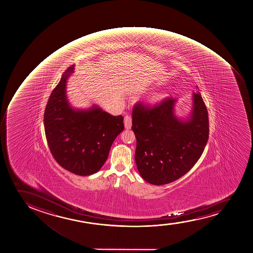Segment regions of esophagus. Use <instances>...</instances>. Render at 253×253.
Listing matches in <instances>:
<instances>
[{
	"label": "esophagus",
	"instance_id": "obj_1",
	"mask_svg": "<svg viewBox=\"0 0 253 253\" xmlns=\"http://www.w3.org/2000/svg\"><path fill=\"white\" fill-rule=\"evenodd\" d=\"M124 123H125V127L126 129H130L132 127V119L130 116H125V120H124Z\"/></svg>",
	"mask_w": 253,
	"mask_h": 253
}]
</instances>
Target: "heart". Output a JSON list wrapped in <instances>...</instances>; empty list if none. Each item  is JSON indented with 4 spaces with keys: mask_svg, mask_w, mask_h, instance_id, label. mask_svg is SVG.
Segmentation results:
<instances>
[{
    "mask_svg": "<svg viewBox=\"0 0 253 253\" xmlns=\"http://www.w3.org/2000/svg\"><path fill=\"white\" fill-rule=\"evenodd\" d=\"M168 97V93L165 91H157L151 92L145 98V103L149 107H155L162 103Z\"/></svg>",
    "mask_w": 253,
    "mask_h": 253,
    "instance_id": "1",
    "label": "heart"
}]
</instances>
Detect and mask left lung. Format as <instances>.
<instances>
[{"label": "left lung", "instance_id": "8db88e82", "mask_svg": "<svg viewBox=\"0 0 253 253\" xmlns=\"http://www.w3.org/2000/svg\"><path fill=\"white\" fill-rule=\"evenodd\" d=\"M177 101L168 98L152 109L142 104L133 108L134 158L139 175L151 184H168L182 177L199 161L207 144L209 116L200 92H193L192 108L185 116L176 114Z\"/></svg>", "mask_w": 253, "mask_h": 253}]
</instances>
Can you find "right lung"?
<instances>
[{"instance_id":"right-lung-1","label":"right lung","mask_w":253,"mask_h":253,"mask_svg":"<svg viewBox=\"0 0 253 253\" xmlns=\"http://www.w3.org/2000/svg\"><path fill=\"white\" fill-rule=\"evenodd\" d=\"M71 66L52 91L44 111V130L52 156L63 168L90 176L102 168L111 145L124 128V117L113 116L93 104L82 109L71 105L67 83Z\"/></svg>"}]
</instances>
